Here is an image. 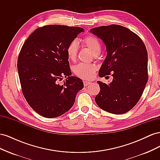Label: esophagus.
I'll return each mask as SVG.
<instances>
[{"label":"esophagus","mask_w":160,"mask_h":160,"mask_svg":"<svg viewBox=\"0 0 160 160\" xmlns=\"http://www.w3.org/2000/svg\"><path fill=\"white\" fill-rule=\"evenodd\" d=\"M83 84H84V86H88L90 84H91V82L90 81H83Z\"/></svg>","instance_id":"1"}]
</instances>
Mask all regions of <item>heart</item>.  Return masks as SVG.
<instances>
[{
    "mask_svg": "<svg viewBox=\"0 0 160 160\" xmlns=\"http://www.w3.org/2000/svg\"><path fill=\"white\" fill-rule=\"evenodd\" d=\"M81 43L84 47L88 48L94 55H99L101 50V45L99 41L94 36L88 35L81 40ZM79 46L76 41H72L66 48V53L68 59L74 62L77 59ZM97 67L94 64L79 63L73 67L74 73L80 78L86 80L93 79L96 72Z\"/></svg>",
    "mask_w": 160,
    "mask_h": 160,
    "instance_id": "1",
    "label": "heart"
}]
</instances>
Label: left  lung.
<instances>
[{"label":"left lung","mask_w":160,"mask_h":160,"mask_svg":"<svg viewBox=\"0 0 160 160\" xmlns=\"http://www.w3.org/2000/svg\"><path fill=\"white\" fill-rule=\"evenodd\" d=\"M90 32L103 41L108 52L99 76L113 77L109 85L98 81L95 102L109 113H126L137 104L148 82L146 47L138 35L121 25L101 26Z\"/></svg>","instance_id":"left-lung-1"}]
</instances>
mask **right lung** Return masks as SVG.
Instances as JSON below:
<instances>
[{
	"label": "right lung",
	"mask_w": 160,
	"mask_h": 160,
	"mask_svg": "<svg viewBox=\"0 0 160 160\" xmlns=\"http://www.w3.org/2000/svg\"><path fill=\"white\" fill-rule=\"evenodd\" d=\"M83 28L45 25L31 33L24 42L17 61L18 72L24 97L32 109L47 118L68 111L75 103L83 83L71 76L66 53L69 43ZM65 76L64 84L58 82Z\"/></svg>",
	"instance_id": "right-lung-1"
}]
</instances>
